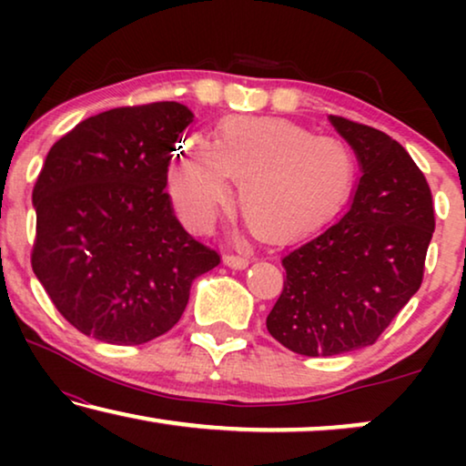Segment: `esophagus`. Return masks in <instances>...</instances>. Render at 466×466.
<instances>
[{"label":"esophagus","instance_id":"34e87169","mask_svg":"<svg viewBox=\"0 0 466 466\" xmlns=\"http://www.w3.org/2000/svg\"><path fill=\"white\" fill-rule=\"evenodd\" d=\"M250 263V258L244 257V254H238V252H227L225 254V265L233 267V269H244Z\"/></svg>","mask_w":466,"mask_h":466}]
</instances>
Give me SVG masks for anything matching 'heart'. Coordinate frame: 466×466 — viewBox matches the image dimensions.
Wrapping results in <instances>:
<instances>
[{"instance_id": "heart-1", "label": "heart", "mask_w": 466, "mask_h": 466, "mask_svg": "<svg viewBox=\"0 0 466 466\" xmlns=\"http://www.w3.org/2000/svg\"><path fill=\"white\" fill-rule=\"evenodd\" d=\"M239 184L246 225L290 241L329 222L352 195L356 158L346 142L273 116H231L214 142L188 139L169 167V190L190 227H206Z\"/></svg>"}]
</instances>
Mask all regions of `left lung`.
<instances>
[{
    "instance_id": "obj_1",
    "label": "left lung",
    "mask_w": 466,
    "mask_h": 466,
    "mask_svg": "<svg viewBox=\"0 0 466 466\" xmlns=\"http://www.w3.org/2000/svg\"><path fill=\"white\" fill-rule=\"evenodd\" d=\"M360 163L348 214L286 252L284 290L267 330L303 356L371 346L416 295L435 209L429 182L397 139L330 116Z\"/></svg>"
}]
</instances>
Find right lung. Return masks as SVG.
<instances>
[{
	"label": "right lung",
	"mask_w": 466,
	"mask_h": 466,
	"mask_svg": "<svg viewBox=\"0 0 466 466\" xmlns=\"http://www.w3.org/2000/svg\"><path fill=\"white\" fill-rule=\"evenodd\" d=\"M193 112L177 101L125 106L76 125L34 187L31 267L80 333L139 346L167 333L190 284L220 254L184 231L167 169Z\"/></svg>",
	"instance_id": "obj_1"
}]
</instances>
